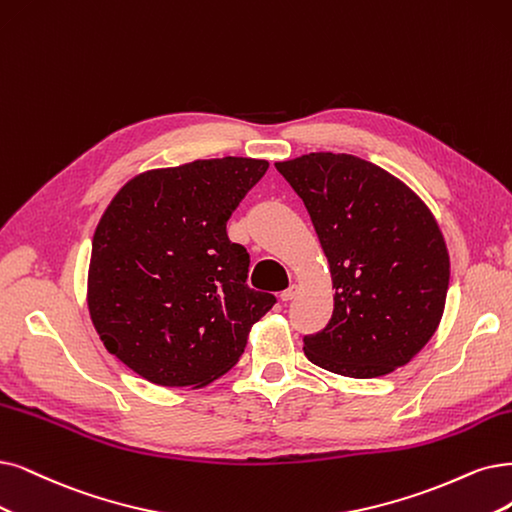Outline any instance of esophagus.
<instances>
[{
	"instance_id": "34e87169",
	"label": "esophagus",
	"mask_w": 512,
	"mask_h": 512,
	"mask_svg": "<svg viewBox=\"0 0 512 512\" xmlns=\"http://www.w3.org/2000/svg\"><path fill=\"white\" fill-rule=\"evenodd\" d=\"M297 293H299V285H291L289 289H285V291L280 293V299H282V301H291V299L297 297Z\"/></svg>"
}]
</instances>
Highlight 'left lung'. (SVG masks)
<instances>
[{
	"instance_id": "left-lung-1",
	"label": "left lung",
	"mask_w": 512,
	"mask_h": 512,
	"mask_svg": "<svg viewBox=\"0 0 512 512\" xmlns=\"http://www.w3.org/2000/svg\"><path fill=\"white\" fill-rule=\"evenodd\" d=\"M274 166L308 208L335 289L329 325L304 337L308 361L354 380L407 365L439 329L449 289V251L426 202L350 154Z\"/></svg>"
}]
</instances>
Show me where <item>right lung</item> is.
Here are the masks:
<instances>
[{
  "label": "right lung",
  "instance_id": "add662e5",
  "mask_svg": "<svg viewBox=\"0 0 512 512\" xmlns=\"http://www.w3.org/2000/svg\"><path fill=\"white\" fill-rule=\"evenodd\" d=\"M268 160L151 168L111 198L92 238L88 312L109 354L168 388L230 371L276 297L246 285L249 253L225 223Z\"/></svg>",
  "mask_w": 512,
  "mask_h": 512
}]
</instances>
